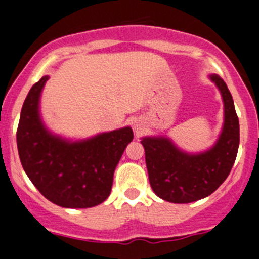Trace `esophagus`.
<instances>
[{
  "label": "esophagus",
  "instance_id": "obj_1",
  "mask_svg": "<svg viewBox=\"0 0 259 259\" xmlns=\"http://www.w3.org/2000/svg\"><path fill=\"white\" fill-rule=\"evenodd\" d=\"M133 129H134V132L137 133V134H139V133L142 132L143 126H142V124L138 121V120H134V122H133Z\"/></svg>",
  "mask_w": 259,
  "mask_h": 259
}]
</instances>
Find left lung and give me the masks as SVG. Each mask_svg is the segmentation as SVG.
Returning a JSON list of instances; mask_svg holds the SVG:
<instances>
[{
  "label": "left lung",
  "instance_id": "1",
  "mask_svg": "<svg viewBox=\"0 0 259 259\" xmlns=\"http://www.w3.org/2000/svg\"><path fill=\"white\" fill-rule=\"evenodd\" d=\"M222 94L224 122L219 138L207 150L188 153L169 138H142L148 176L158 197L173 204H188L211 195L229 176L239 148V120L225 82L210 74Z\"/></svg>",
  "mask_w": 259,
  "mask_h": 259
}]
</instances>
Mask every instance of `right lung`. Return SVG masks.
Instances as JSON below:
<instances>
[{"instance_id": "obj_1", "label": "right lung", "mask_w": 259, "mask_h": 259, "mask_svg": "<svg viewBox=\"0 0 259 259\" xmlns=\"http://www.w3.org/2000/svg\"><path fill=\"white\" fill-rule=\"evenodd\" d=\"M44 76L25 99L16 133L22 168L42 196L66 209H87L109 197L114 172L134 138L130 126L82 140L54 134L40 115Z\"/></svg>"}]
</instances>
